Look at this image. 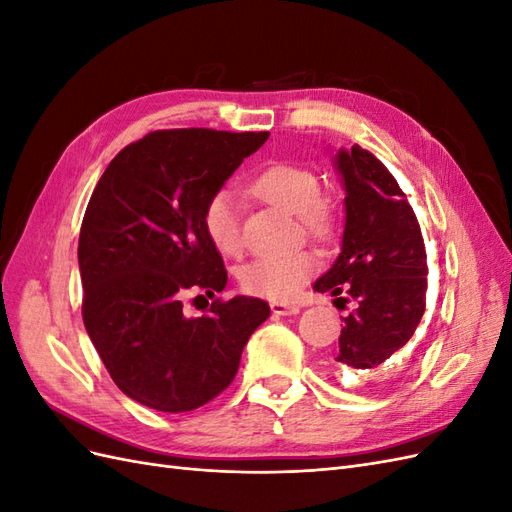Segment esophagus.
<instances>
[{"label":"esophagus","instance_id":"1","mask_svg":"<svg viewBox=\"0 0 512 512\" xmlns=\"http://www.w3.org/2000/svg\"><path fill=\"white\" fill-rule=\"evenodd\" d=\"M271 312H273V316H297L301 309L297 305L275 301V303H271Z\"/></svg>","mask_w":512,"mask_h":512}]
</instances>
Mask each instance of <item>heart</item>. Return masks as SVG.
<instances>
[{
	"label": "heart",
	"mask_w": 512,
	"mask_h": 512,
	"mask_svg": "<svg viewBox=\"0 0 512 512\" xmlns=\"http://www.w3.org/2000/svg\"><path fill=\"white\" fill-rule=\"evenodd\" d=\"M252 190L265 203L290 215H299L307 235L327 237L333 230V213L320 200L322 185L314 170L299 164H271L252 181ZM203 228L215 250L224 256L241 252V203L239 196L224 188L215 192L203 211ZM318 267L316 258L297 250L256 256L239 267V284L247 294L284 301L297 292Z\"/></svg>",
	"instance_id": "heart-1"
}]
</instances>
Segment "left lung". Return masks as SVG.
<instances>
[{
  "instance_id": "1",
  "label": "left lung",
  "mask_w": 512,
  "mask_h": 512,
  "mask_svg": "<svg viewBox=\"0 0 512 512\" xmlns=\"http://www.w3.org/2000/svg\"><path fill=\"white\" fill-rule=\"evenodd\" d=\"M344 188L339 256L314 290H346L356 301L344 318L333 367L344 378L376 369L408 344L425 312L427 256L416 215L395 177L359 145L337 149Z\"/></svg>"
}]
</instances>
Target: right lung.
I'll use <instances>...</instances> for the list:
<instances>
[{
  "instance_id": "add662e5",
  "label": "right lung",
  "mask_w": 512,
  "mask_h": 512,
  "mask_svg": "<svg viewBox=\"0 0 512 512\" xmlns=\"http://www.w3.org/2000/svg\"><path fill=\"white\" fill-rule=\"evenodd\" d=\"M267 138L151 132L117 153L89 198L79 237L83 322L113 382L138 404L205 406L235 378L243 346L271 314L243 294L213 301L205 316H185L181 303L188 292L211 299L226 288L203 211Z\"/></svg>"
}]
</instances>
